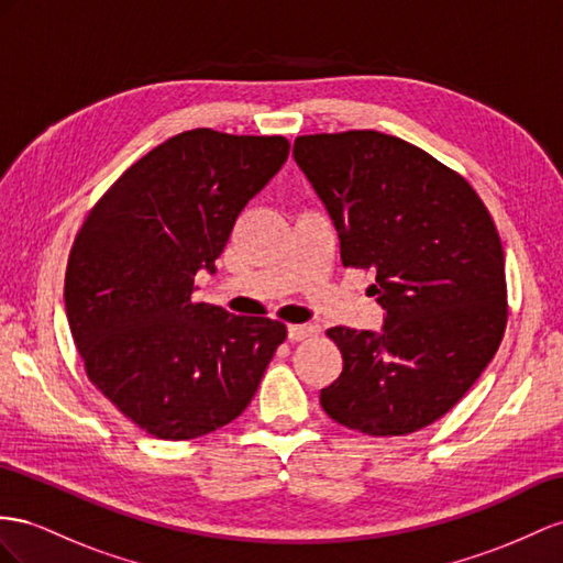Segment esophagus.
I'll list each match as a JSON object with an SVG mask.
<instances>
[{
    "label": "esophagus",
    "mask_w": 563,
    "mask_h": 563,
    "mask_svg": "<svg viewBox=\"0 0 563 563\" xmlns=\"http://www.w3.org/2000/svg\"><path fill=\"white\" fill-rule=\"evenodd\" d=\"M319 330L321 328L316 323H292V325H287V338H290L292 342H301V340L319 335Z\"/></svg>",
    "instance_id": "1"
}]
</instances>
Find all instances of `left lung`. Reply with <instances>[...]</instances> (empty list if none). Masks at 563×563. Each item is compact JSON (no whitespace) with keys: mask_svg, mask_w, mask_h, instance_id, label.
I'll return each mask as SVG.
<instances>
[{"mask_svg":"<svg viewBox=\"0 0 563 563\" xmlns=\"http://www.w3.org/2000/svg\"><path fill=\"white\" fill-rule=\"evenodd\" d=\"M295 158L338 228L344 268L376 273L383 333L335 325V423L409 435L450 411L499 350L509 319L497 225L471 183L378 131L299 135Z\"/></svg>","mask_w":563,"mask_h":563,"instance_id":"left-lung-1","label":"left lung"}]
</instances>
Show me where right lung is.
I'll list each match as a JSON object with an SVG mask.
<instances>
[{
    "label": "right lung",
    "mask_w": 563,
    "mask_h": 563,
    "mask_svg": "<svg viewBox=\"0 0 563 563\" xmlns=\"http://www.w3.org/2000/svg\"><path fill=\"white\" fill-rule=\"evenodd\" d=\"M290 154L283 135L195 128L123 170L85 216L64 299L90 383L158 440H192L247 409L287 328L195 301L238 216Z\"/></svg>",
    "instance_id": "add662e5"
}]
</instances>
